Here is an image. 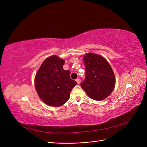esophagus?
Here are the masks:
<instances>
[{
	"label": "esophagus",
	"mask_w": 147,
	"mask_h": 147,
	"mask_svg": "<svg viewBox=\"0 0 147 147\" xmlns=\"http://www.w3.org/2000/svg\"><path fill=\"white\" fill-rule=\"evenodd\" d=\"M76 82H77L78 84H80V82H81V80L80 79V78H77V79L76 80Z\"/></svg>",
	"instance_id": "esophagus-1"
}]
</instances>
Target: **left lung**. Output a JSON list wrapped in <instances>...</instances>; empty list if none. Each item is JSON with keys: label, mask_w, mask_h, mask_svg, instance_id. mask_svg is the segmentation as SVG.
Returning <instances> with one entry per match:
<instances>
[{"label": "left lung", "mask_w": 147, "mask_h": 147, "mask_svg": "<svg viewBox=\"0 0 147 147\" xmlns=\"http://www.w3.org/2000/svg\"><path fill=\"white\" fill-rule=\"evenodd\" d=\"M85 79L80 84L91 99L102 100L113 90L115 78L110 65L104 57L89 53L83 57Z\"/></svg>", "instance_id": "obj_1"}]
</instances>
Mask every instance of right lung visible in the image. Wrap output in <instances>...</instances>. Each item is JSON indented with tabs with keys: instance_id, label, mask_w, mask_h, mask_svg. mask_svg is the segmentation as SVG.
Masks as SVG:
<instances>
[{
	"instance_id": "add662e5",
	"label": "right lung",
	"mask_w": 147,
	"mask_h": 147,
	"mask_svg": "<svg viewBox=\"0 0 147 147\" xmlns=\"http://www.w3.org/2000/svg\"><path fill=\"white\" fill-rule=\"evenodd\" d=\"M64 63L57 56L49 57L44 60L35 75V90L40 98L48 105L59 107L65 104L77 84L70 78V71L64 70Z\"/></svg>"
}]
</instances>
